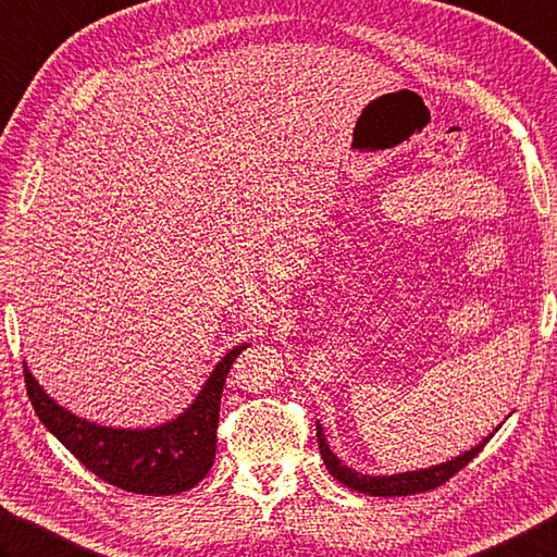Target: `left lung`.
Here are the masks:
<instances>
[{"instance_id": "8db88e82", "label": "left lung", "mask_w": 557, "mask_h": 557, "mask_svg": "<svg viewBox=\"0 0 557 557\" xmlns=\"http://www.w3.org/2000/svg\"><path fill=\"white\" fill-rule=\"evenodd\" d=\"M495 432L482 438L475 448L466 450V454L456 456L454 460H446V463H442V466H432L424 470H409V473H397V475H361V473H356V470L346 468L342 460L332 454V448L327 444V438H324L320 422H318V446H320L324 466H327L330 473L337 478L342 485L351 487L356 492H363V495H371V497H405V495H417V492H429L438 485H444L448 478H454L460 468H466L470 460L480 454L482 446H485L490 438L495 436Z\"/></svg>"}]
</instances>
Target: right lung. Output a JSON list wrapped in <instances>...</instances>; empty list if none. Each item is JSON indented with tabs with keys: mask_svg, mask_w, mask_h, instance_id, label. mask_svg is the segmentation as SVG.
<instances>
[{
	"mask_svg": "<svg viewBox=\"0 0 557 557\" xmlns=\"http://www.w3.org/2000/svg\"><path fill=\"white\" fill-rule=\"evenodd\" d=\"M247 344L215 363L201 393L184 412L150 429H113L72 414L38 385L24 363L26 393L40 422L94 475L135 495H180L196 487L215 460V429L230 366Z\"/></svg>",
	"mask_w": 557,
	"mask_h": 557,
	"instance_id": "1",
	"label": "right lung"
}]
</instances>
